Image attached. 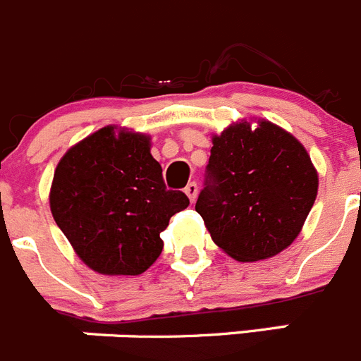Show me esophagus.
Here are the masks:
<instances>
[{
    "instance_id": "obj_1",
    "label": "esophagus",
    "mask_w": 361,
    "mask_h": 361,
    "mask_svg": "<svg viewBox=\"0 0 361 361\" xmlns=\"http://www.w3.org/2000/svg\"><path fill=\"white\" fill-rule=\"evenodd\" d=\"M184 193L188 195V198H190L191 202H195V198H197V193H198V186L197 183H190L186 188H184Z\"/></svg>"
}]
</instances>
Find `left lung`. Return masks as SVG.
I'll list each match as a JSON object with an SVG mask.
<instances>
[{
	"mask_svg": "<svg viewBox=\"0 0 361 361\" xmlns=\"http://www.w3.org/2000/svg\"><path fill=\"white\" fill-rule=\"evenodd\" d=\"M211 141L207 186L195 209L214 243L241 263L288 249L319 191L304 145L269 120L236 121Z\"/></svg>",
	"mask_w": 361,
	"mask_h": 361,
	"instance_id": "1",
	"label": "left lung"
}]
</instances>
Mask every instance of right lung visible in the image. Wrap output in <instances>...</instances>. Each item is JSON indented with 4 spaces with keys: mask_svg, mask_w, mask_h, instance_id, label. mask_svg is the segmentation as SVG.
<instances>
[{
    "mask_svg": "<svg viewBox=\"0 0 361 361\" xmlns=\"http://www.w3.org/2000/svg\"><path fill=\"white\" fill-rule=\"evenodd\" d=\"M150 135L107 125L73 145L49 188L53 220L89 269L140 276L163 252L161 233L190 206L166 190Z\"/></svg>",
    "mask_w": 361,
    "mask_h": 361,
    "instance_id": "right-lung-1",
    "label": "right lung"
}]
</instances>
